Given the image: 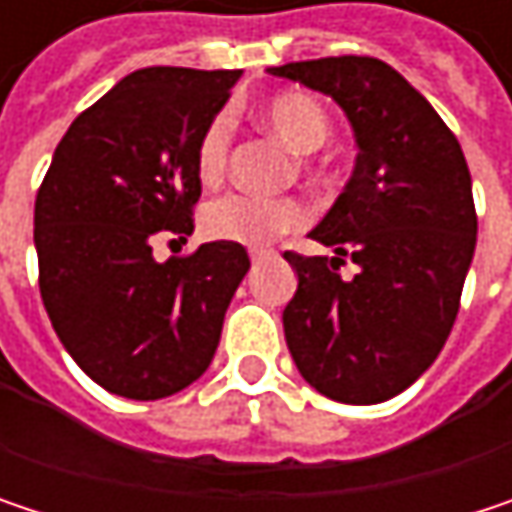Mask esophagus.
<instances>
[{
	"label": "esophagus",
	"mask_w": 512,
	"mask_h": 512,
	"mask_svg": "<svg viewBox=\"0 0 512 512\" xmlns=\"http://www.w3.org/2000/svg\"><path fill=\"white\" fill-rule=\"evenodd\" d=\"M269 252H252V263H260V260H266Z\"/></svg>",
	"instance_id": "34e87169"
}]
</instances>
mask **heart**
Returning a JSON list of instances; mask_svg holds the SVG:
<instances>
[{"mask_svg": "<svg viewBox=\"0 0 512 512\" xmlns=\"http://www.w3.org/2000/svg\"><path fill=\"white\" fill-rule=\"evenodd\" d=\"M257 121L272 130L296 154H314L329 139V115L317 97L305 91H278L260 100ZM231 148V121L216 115L198 136L195 145V174L201 183H216L225 174ZM308 222V210L296 198H257L231 192L210 201L201 213V228L213 240L240 246H269L281 234Z\"/></svg>", "mask_w": 512, "mask_h": 512, "instance_id": "b5f03b06", "label": "heart"}]
</instances>
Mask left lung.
<instances>
[{"label":"left lung","instance_id":"1","mask_svg":"<svg viewBox=\"0 0 512 512\" xmlns=\"http://www.w3.org/2000/svg\"><path fill=\"white\" fill-rule=\"evenodd\" d=\"M332 97L353 133L356 168L311 231L335 257L287 252L299 287L284 338L302 379L338 403H382L442 353L457 311L477 216L460 142L394 67L370 55L269 67ZM350 256V282L337 269Z\"/></svg>","mask_w":512,"mask_h":512}]
</instances>
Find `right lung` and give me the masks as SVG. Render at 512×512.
I'll use <instances>...</instances> for the list:
<instances>
[{
  "mask_svg": "<svg viewBox=\"0 0 512 512\" xmlns=\"http://www.w3.org/2000/svg\"><path fill=\"white\" fill-rule=\"evenodd\" d=\"M240 70L142 67L85 109L35 198L41 299L70 358L106 391L159 400L216 356L249 272L240 243L154 257L159 234H192L195 145Z\"/></svg>",
  "mask_w": 512,
  "mask_h": 512,
  "instance_id": "obj_1",
  "label": "right lung"
}]
</instances>
